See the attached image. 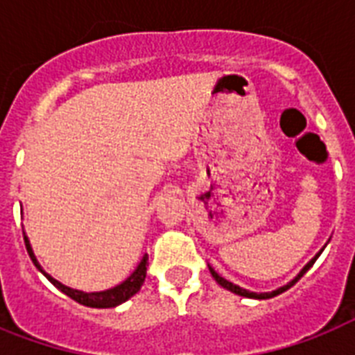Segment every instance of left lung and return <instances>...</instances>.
<instances>
[{"instance_id":"obj_1","label":"left lung","mask_w":355,"mask_h":355,"mask_svg":"<svg viewBox=\"0 0 355 355\" xmlns=\"http://www.w3.org/2000/svg\"><path fill=\"white\" fill-rule=\"evenodd\" d=\"M322 250H324V248H322ZM322 250H320V252H322ZM320 252L317 254V256H315V258L311 259V261H309V263L306 265V267H304V269L300 270V272H298V275L295 276V278H293L291 282H289V284H286V286L278 287V289H276V291H270V293H252V291H247V289H243V287L236 286V284H232V282H228L227 278H223V276H219V275H217L216 270L211 269V267H210V272H211V276H214V278H216V282H217V284H219V286H221V287H225V289H228V291L236 293V295H239V297H247V298H258V300H265V298H272V297H276V295H280V293L287 291V289H289V287H293V286H295V284H297V282L300 280V278H302V276L306 275V272H308V269H309V267H311V265L315 263V259L319 258V256H320Z\"/></svg>"}]
</instances>
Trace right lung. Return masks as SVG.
I'll list each match as a JSON object with an SVG mask.
<instances>
[{"label":"right lung","mask_w":355,"mask_h":355,"mask_svg":"<svg viewBox=\"0 0 355 355\" xmlns=\"http://www.w3.org/2000/svg\"><path fill=\"white\" fill-rule=\"evenodd\" d=\"M24 239H25V247H27V252H29L33 263L36 265V269L40 270L42 275L46 276L47 280L51 282L53 286L57 287V289H60L64 295H68L69 298H73L75 302L83 304V306H88V308H116V306L123 304L130 297H134V295L141 289V286H144L145 275H147V259H149L147 254L141 258V261H139L138 267H136V270H134L132 275L128 276L125 282H121L119 286L112 287V289H107V291L85 293V291H79V289H71V287L64 286V284H60L58 280H55L53 276L47 275L46 270L40 267V263H38V259H36L35 252H33V248H31L29 239H27L25 234H24Z\"/></svg>","instance_id":"obj_1"}]
</instances>
